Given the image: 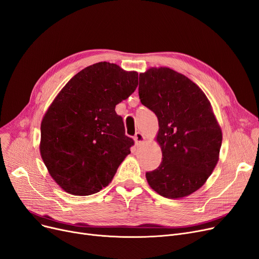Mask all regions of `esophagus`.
<instances>
[{
  "label": "esophagus",
  "instance_id": "1",
  "mask_svg": "<svg viewBox=\"0 0 259 259\" xmlns=\"http://www.w3.org/2000/svg\"><path fill=\"white\" fill-rule=\"evenodd\" d=\"M144 140H145V138H144V136H143L141 132H137L136 133V136H134V141H136L137 145H141L144 142Z\"/></svg>",
  "mask_w": 259,
  "mask_h": 259
}]
</instances>
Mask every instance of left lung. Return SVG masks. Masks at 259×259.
I'll use <instances>...</instances> for the list:
<instances>
[{
	"instance_id": "8db88e82",
	"label": "left lung",
	"mask_w": 259,
	"mask_h": 259,
	"mask_svg": "<svg viewBox=\"0 0 259 259\" xmlns=\"http://www.w3.org/2000/svg\"><path fill=\"white\" fill-rule=\"evenodd\" d=\"M139 95L159 120L156 141L163 154L160 166L146 172L148 184L169 199L193 194L212 172L222 142L207 97L186 76L168 67L140 74Z\"/></svg>"
}]
</instances>
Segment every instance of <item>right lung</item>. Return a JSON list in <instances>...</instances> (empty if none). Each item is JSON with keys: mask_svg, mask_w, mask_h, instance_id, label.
<instances>
[{"mask_svg": "<svg viewBox=\"0 0 259 259\" xmlns=\"http://www.w3.org/2000/svg\"><path fill=\"white\" fill-rule=\"evenodd\" d=\"M139 74L114 63L90 65L67 82L44 115L40 152L66 193L89 196L108 186L134 141L115 106L138 87Z\"/></svg>", "mask_w": 259, "mask_h": 259, "instance_id": "1", "label": "right lung"}]
</instances>
